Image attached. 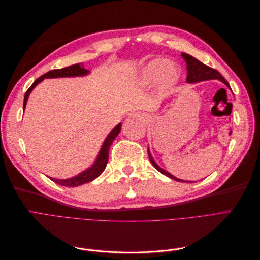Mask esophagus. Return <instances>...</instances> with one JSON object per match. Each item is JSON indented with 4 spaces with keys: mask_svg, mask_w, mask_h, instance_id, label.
Wrapping results in <instances>:
<instances>
[{
    "mask_svg": "<svg viewBox=\"0 0 260 260\" xmlns=\"http://www.w3.org/2000/svg\"><path fill=\"white\" fill-rule=\"evenodd\" d=\"M132 116H135L136 118H138V119H140V120H144L146 118V114H144V113H133Z\"/></svg>",
    "mask_w": 260,
    "mask_h": 260,
    "instance_id": "1",
    "label": "esophagus"
}]
</instances>
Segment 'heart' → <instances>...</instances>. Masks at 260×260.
Segmentation results:
<instances>
[{"mask_svg": "<svg viewBox=\"0 0 260 260\" xmlns=\"http://www.w3.org/2000/svg\"><path fill=\"white\" fill-rule=\"evenodd\" d=\"M178 75V69L165 58L153 59L143 69V78L148 82L157 81L161 78L162 83L170 85L177 81Z\"/></svg>", "mask_w": 260, "mask_h": 260, "instance_id": "obj_1", "label": "heart"}]
</instances>
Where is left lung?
Wrapping results in <instances>:
<instances>
[{
    "label": "left lung",
    "mask_w": 260,
    "mask_h": 260,
    "mask_svg": "<svg viewBox=\"0 0 260 260\" xmlns=\"http://www.w3.org/2000/svg\"><path fill=\"white\" fill-rule=\"evenodd\" d=\"M181 56H182L186 62V69H187V76H186V82L188 83H195V82H200V81H205V80H211V79H219L220 81H222L228 88H230L229 83H228V81L224 79V78L221 76V74H220L219 72H217L216 69L211 68L209 66H206L204 65L203 62H201L199 59H196L195 57L191 56V55H188L186 53H182L181 54ZM147 153H148V157H149V160H151L153 166L158 170L159 172H161L162 175L167 176L171 179H174L176 181H179V182H185V181L183 180H180V179H177L176 177H174L172 175H170L169 172L165 171L164 169H161L158 165H157L153 157L151 155V153H149V151L147 149ZM187 182V181H186Z\"/></svg>",
    "instance_id": "obj_1"
}]
</instances>
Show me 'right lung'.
Here are the masks:
<instances>
[{"label":"right lung","mask_w":260,"mask_h":260,"mask_svg":"<svg viewBox=\"0 0 260 260\" xmlns=\"http://www.w3.org/2000/svg\"><path fill=\"white\" fill-rule=\"evenodd\" d=\"M89 72L86 69H84L82 64H76L73 66H68L65 68H60V69H54V70H50L46 74L42 75L41 77H39L38 79L31 84L30 88L27 90L26 94H25V99H23V109L26 107L27 104V100L30 92L32 91V89L35 86L41 82L44 78H58V77H75V76H84L88 74ZM120 128L121 124L119 123L118 125L112 130V132L109 133L107 136L104 144L102 145V148L100 151V154L98 156L96 161L94 162L93 166L89 169H86L85 171L81 172L80 175H78L77 177L70 178V179H66V180H58V179H54V178H50L52 181H54L55 183H57L59 185L62 186H79L82 185L84 183H88L93 181L94 179H96L102 172L104 171L107 161H108V152H109V147H111L112 143L114 142L115 138L118 136V133L120 132Z\"/></svg>","instance_id":"right-lung-1"}]
</instances>
